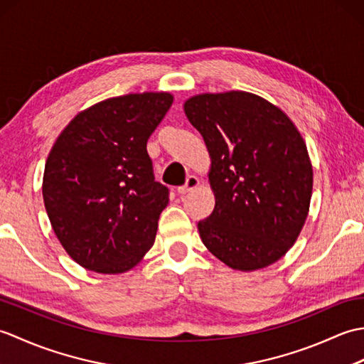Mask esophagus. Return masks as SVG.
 Listing matches in <instances>:
<instances>
[{"label": "esophagus", "instance_id": "1", "mask_svg": "<svg viewBox=\"0 0 364 364\" xmlns=\"http://www.w3.org/2000/svg\"><path fill=\"white\" fill-rule=\"evenodd\" d=\"M198 186H200V180H198V178H197L196 175H189L186 183H184L183 186L178 188L176 192H178V194H186V192H189V191H192V189H196V188H198Z\"/></svg>", "mask_w": 364, "mask_h": 364}]
</instances>
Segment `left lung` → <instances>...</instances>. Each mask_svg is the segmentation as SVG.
<instances>
[{
	"mask_svg": "<svg viewBox=\"0 0 364 364\" xmlns=\"http://www.w3.org/2000/svg\"><path fill=\"white\" fill-rule=\"evenodd\" d=\"M183 107L211 158L215 205L197 225L205 247L241 272L274 264L310 211L313 166L304 137L280 107L250 92L198 94Z\"/></svg>",
	"mask_w": 364,
	"mask_h": 364,
	"instance_id": "8db88e82",
	"label": "left lung"
}]
</instances>
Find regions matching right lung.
<instances>
[{
	"mask_svg": "<svg viewBox=\"0 0 364 364\" xmlns=\"http://www.w3.org/2000/svg\"><path fill=\"white\" fill-rule=\"evenodd\" d=\"M173 103L168 92L103 100L53 144L42 194L54 235L73 261L123 274L151 249L168 189L154 181L146 141Z\"/></svg>",
	"mask_w": 364,
	"mask_h": 364,
	"instance_id": "obj_1",
	"label": "right lung"
}]
</instances>
